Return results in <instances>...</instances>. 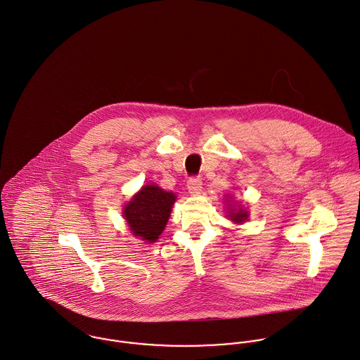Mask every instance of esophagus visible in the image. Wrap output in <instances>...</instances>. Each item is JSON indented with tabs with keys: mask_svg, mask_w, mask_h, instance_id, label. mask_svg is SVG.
<instances>
[{
	"mask_svg": "<svg viewBox=\"0 0 360 360\" xmlns=\"http://www.w3.org/2000/svg\"><path fill=\"white\" fill-rule=\"evenodd\" d=\"M202 185H203V182H202V179L199 176H191L188 179V191H189V193H192V195L200 193Z\"/></svg>",
	"mask_w": 360,
	"mask_h": 360,
	"instance_id": "obj_1",
	"label": "esophagus"
}]
</instances>
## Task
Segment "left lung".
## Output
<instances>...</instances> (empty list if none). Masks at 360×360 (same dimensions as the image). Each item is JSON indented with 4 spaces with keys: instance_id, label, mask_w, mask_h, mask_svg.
Returning <instances> with one entry per match:
<instances>
[{
    "instance_id": "left-lung-1",
    "label": "left lung",
    "mask_w": 360,
    "mask_h": 360,
    "mask_svg": "<svg viewBox=\"0 0 360 360\" xmlns=\"http://www.w3.org/2000/svg\"><path fill=\"white\" fill-rule=\"evenodd\" d=\"M246 218H248V213L243 209L238 210L236 213L231 212V219H233L235 222H243Z\"/></svg>"
}]
</instances>
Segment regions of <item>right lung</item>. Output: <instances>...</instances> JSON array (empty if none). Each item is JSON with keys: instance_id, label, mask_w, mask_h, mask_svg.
Segmentation results:
<instances>
[{"instance_id": "obj_1", "label": "right lung", "mask_w": 360, "mask_h": 360, "mask_svg": "<svg viewBox=\"0 0 360 360\" xmlns=\"http://www.w3.org/2000/svg\"><path fill=\"white\" fill-rule=\"evenodd\" d=\"M174 202V193L155 185L143 186L124 210L132 233L146 242H155L167 225Z\"/></svg>"}]
</instances>
